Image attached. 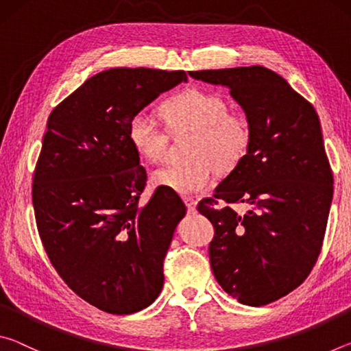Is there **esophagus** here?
Returning a JSON list of instances; mask_svg holds the SVG:
<instances>
[{
  "label": "esophagus",
  "mask_w": 351,
  "mask_h": 351,
  "mask_svg": "<svg viewBox=\"0 0 351 351\" xmlns=\"http://www.w3.org/2000/svg\"><path fill=\"white\" fill-rule=\"evenodd\" d=\"M184 203H186V206H187V210H189L190 213H195V212H197V201H195L193 198L186 197V198H184Z\"/></svg>",
  "instance_id": "34e87169"
}]
</instances>
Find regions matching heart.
Instances as JSON below:
<instances>
[{
	"instance_id": "b5f03b06",
	"label": "heart",
	"mask_w": 351,
	"mask_h": 351,
	"mask_svg": "<svg viewBox=\"0 0 351 351\" xmlns=\"http://www.w3.org/2000/svg\"><path fill=\"white\" fill-rule=\"evenodd\" d=\"M169 133H193L187 165H165L154 170L150 181L180 195L199 193L213 182V169L219 173L235 170L251 148L249 123L239 112L228 111V104L217 93L186 88L159 106ZM128 142L148 162H161L167 154L169 138L152 117L136 114L128 123Z\"/></svg>"
}]
</instances>
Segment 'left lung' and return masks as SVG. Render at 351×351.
Masks as SVG:
<instances>
[{
	"label": "left lung",
	"mask_w": 351,
	"mask_h": 351,
	"mask_svg": "<svg viewBox=\"0 0 351 351\" xmlns=\"http://www.w3.org/2000/svg\"><path fill=\"white\" fill-rule=\"evenodd\" d=\"M189 75L229 88L252 134L246 158L213 198L198 204L215 229L209 246L213 276L243 305L271 304L305 280L322 249L332 173L319 116L268 68ZM234 204H245L248 210L239 214Z\"/></svg>",
	"instance_id": "left-lung-1"
}]
</instances>
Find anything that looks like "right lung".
<instances>
[{
  "label": "right lung",
  "instance_id": "obj_1",
  "mask_svg": "<svg viewBox=\"0 0 351 351\" xmlns=\"http://www.w3.org/2000/svg\"><path fill=\"white\" fill-rule=\"evenodd\" d=\"M187 82L184 71L111 68L58 104L47 119L32 203L41 243L64 283L110 314L152 305L164 257L186 206L156 189L128 142V123L159 94Z\"/></svg>",
  "mask_w": 351,
  "mask_h": 351
}]
</instances>
